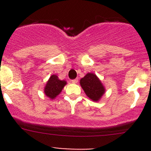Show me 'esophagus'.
Instances as JSON below:
<instances>
[{"instance_id":"esophagus-1","label":"esophagus","mask_w":151,"mask_h":151,"mask_svg":"<svg viewBox=\"0 0 151 151\" xmlns=\"http://www.w3.org/2000/svg\"><path fill=\"white\" fill-rule=\"evenodd\" d=\"M71 83H74V84H75V83H77V82H78V79H74V80H71Z\"/></svg>"}]
</instances>
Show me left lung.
<instances>
[{
    "mask_svg": "<svg viewBox=\"0 0 151 151\" xmlns=\"http://www.w3.org/2000/svg\"><path fill=\"white\" fill-rule=\"evenodd\" d=\"M80 83L87 96L96 102L99 101L105 93L104 85L93 73H88L80 80Z\"/></svg>",
    "mask_w": 151,
    "mask_h": 151,
    "instance_id": "8db88e82",
    "label": "left lung"
}]
</instances>
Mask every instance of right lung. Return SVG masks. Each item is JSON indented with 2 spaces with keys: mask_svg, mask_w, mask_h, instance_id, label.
Here are the masks:
<instances>
[{
  "mask_svg": "<svg viewBox=\"0 0 151 151\" xmlns=\"http://www.w3.org/2000/svg\"><path fill=\"white\" fill-rule=\"evenodd\" d=\"M66 84V81L60 80L56 74H52L47 80L44 88V93L50 99H55L61 93Z\"/></svg>",
  "mask_w": 151,
  "mask_h": 151,
  "instance_id": "obj_1",
  "label": "right lung"
}]
</instances>
